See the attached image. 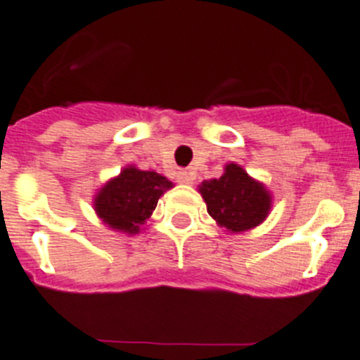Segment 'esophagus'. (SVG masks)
<instances>
[{
	"label": "esophagus",
	"mask_w": 360,
	"mask_h": 360,
	"mask_svg": "<svg viewBox=\"0 0 360 360\" xmlns=\"http://www.w3.org/2000/svg\"><path fill=\"white\" fill-rule=\"evenodd\" d=\"M177 179H179V183H183V185H192V183H194V174H192V172L181 170L179 174H177Z\"/></svg>",
	"instance_id": "1"
}]
</instances>
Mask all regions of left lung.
Listing matches in <instances>:
<instances>
[{
    "instance_id": "left-lung-1",
    "label": "left lung",
    "mask_w": 360,
    "mask_h": 360,
    "mask_svg": "<svg viewBox=\"0 0 360 360\" xmlns=\"http://www.w3.org/2000/svg\"><path fill=\"white\" fill-rule=\"evenodd\" d=\"M198 188L207 203V212L231 234L262 225L273 208V195L267 186L250 177L236 162L225 165L221 177L203 181Z\"/></svg>"
}]
</instances>
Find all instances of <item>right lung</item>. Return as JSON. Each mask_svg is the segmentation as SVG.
<instances>
[{
  "label": "right lung",
  "mask_w": 360,
  "mask_h": 360,
  "mask_svg": "<svg viewBox=\"0 0 360 360\" xmlns=\"http://www.w3.org/2000/svg\"><path fill=\"white\" fill-rule=\"evenodd\" d=\"M170 188L174 183L165 175L128 165L96 190L93 208L108 229L135 236L153 214L159 198Z\"/></svg>",
  "instance_id": "right-lung-1"
}]
</instances>
